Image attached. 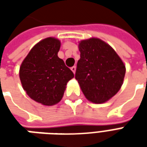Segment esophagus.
Instances as JSON below:
<instances>
[{"mask_svg":"<svg viewBox=\"0 0 147 147\" xmlns=\"http://www.w3.org/2000/svg\"><path fill=\"white\" fill-rule=\"evenodd\" d=\"M71 70L72 71H73V73L75 74V73H76V66H73V67H71Z\"/></svg>","mask_w":147,"mask_h":147,"instance_id":"esophagus-1","label":"esophagus"}]
</instances>
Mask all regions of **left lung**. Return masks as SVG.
<instances>
[{
    "mask_svg": "<svg viewBox=\"0 0 147 147\" xmlns=\"http://www.w3.org/2000/svg\"><path fill=\"white\" fill-rule=\"evenodd\" d=\"M79 50L76 79L82 92L94 104L108 102L123 85L125 64L108 43L98 38L81 40Z\"/></svg>",
    "mask_w": 147,
    "mask_h": 147,
    "instance_id": "1",
    "label": "left lung"
}]
</instances>
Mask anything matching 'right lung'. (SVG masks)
I'll list each match as a JSON object with an SVG mask.
<instances>
[{
	"label": "right lung",
	"instance_id": "right-lung-1",
	"mask_svg": "<svg viewBox=\"0 0 147 147\" xmlns=\"http://www.w3.org/2000/svg\"><path fill=\"white\" fill-rule=\"evenodd\" d=\"M59 39L49 37L33 46L20 67L21 84L30 98L43 105L60 102L73 72L58 57Z\"/></svg>",
	"mask_w": 147,
	"mask_h": 147
}]
</instances>
